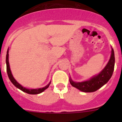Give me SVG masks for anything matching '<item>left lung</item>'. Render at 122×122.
<instances>
[{
  "label": "left lung",
  "mask_w": 122,
  "mask_h": 122,
  "mask_svg": "<svg viewBox=\"0 0 122 122\" xmlns=\"http://www.w3.org/2000/svg\"><path fill=\"white\" fill-rule=\"evenodd\" d=\"M111 54L108 62L100 73L82 82H74L70 77V82L73 87L83 92H93L103 87L111 77L114 70L115 56L114 51L111 48Z\"/></svg>",
  "instance_id": "obj_1"
}]
</instances>
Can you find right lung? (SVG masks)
Masks as SVG:
<instances>
[{"label": "right lung", "mask_w": 122, "mask_h": 122, "mask_svg": "<svg viewBox=\"0 0 122 122\" xmlns=\"http://www.w3.org/2000/svg\"><path fill=\"white\" fill-rule=\"evenodd\" d=\"M9 49H8L7 50V52H6V71H7V74H8V77H9L10 81L12 82L13 84L16 87H17L18 89H20L21 90H22L24 92H25L27 93H29V94L31 95H36L39 94V93H42L43 92L45 91L46 89H48L49 87V85H50L51 82H49V83L48 84L47 86H46L45 87H42V88H38V89H27L25 87H23V86H21L20 84L18 82L16 81L15 78H14L13 76L11 71L10 67V64H9V60H8V57H9Z\"/></svg>", "instance_id": "1"}]
</instances>
